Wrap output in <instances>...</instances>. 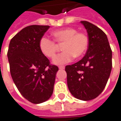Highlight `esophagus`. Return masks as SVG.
<instances>
[{
    "label": "esophagus",
    "mask_w": 121,
    "mask_h": 121,
    "mask_svg": "<svg viewBox=\"0 0 121 121\" xmlns=\"http://www.w3.org/2000/svg\"><path fill=\"white\" fill-rule=\"evenodd\" d=\"M65 68L64 65H60L59 66V69H63Z\"/></svg>",
    "instance_id": "obj_1"
}]
</instances>
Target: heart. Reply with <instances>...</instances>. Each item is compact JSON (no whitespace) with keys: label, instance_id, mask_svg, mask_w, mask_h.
I'll list each match as a JSON object with an SVG mask.
<instances>
[{"label":"heart","instance_id":"b5f03b06","mask_svg":"<svg viewBox=\"0 0 121 121\" xmlns=\"http://www.w3.org/2000/svg\"><path fill=\"white\" fill-rule=\"evenodd\" d=\"M53 35L58 43H63L64 51L57 55L53 60L56 65H62L70 62L75 57L80 58L84 56L88 47V36L84 33H78L72 27H66L53 32ZM41 53L48 58H53L56 55L57 45L54 41L47 37H42L39 41Z\"/></svg>","mask_w":121,"mask_h":121}]
</instances>
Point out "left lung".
<instances>
[{
	"instance_id": "1",
	"label": "left lung",
	"mask_w": 121,
	"mask_h": 121,
	"mask_svg": "<svg viewBox=\"0 0 121 121\" xmlns=\"http://www.w3.org/2000/svg\"><path fill=\"white\" fill-rule=\"evenodd\" d=\"M80 23L88 36V48L81 60L66 65L67 83L75 98L90 100L103 91L112 69V50L106 35L88 21Z\"/></svg>"
}]
</instances>
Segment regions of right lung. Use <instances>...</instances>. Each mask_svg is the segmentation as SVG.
<instances>
[{"mask_svg":"<svg viewBox=\"0 0 121 121\" xmlns=\"http://www.w3.org/2000/svg\"><path fill=\"white\" fill-rule=\"evenodd\" d=\"M49 28H24L12 38L7 53L13 80L23 97L33 104L42 103L52 96L58 71L39 48L40 39Z\"/></svg>","mask_w":121,"mask_h":121,"instance_id":"1","label":"right lung"}]
</instances>
